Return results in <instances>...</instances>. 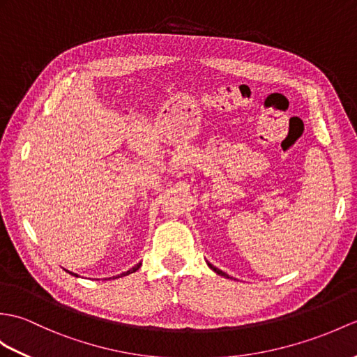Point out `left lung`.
Instances as JSON below:
<instances>
[{"instance_id": "obj_1", "label": "left lung", "mask_w": 357, "mask_h": 357, "mask_svg": "<svg viewBox=\"0 0 357 357\" xmlns=\"http://www.w3.org/2000/svg\"><path fill=\"white\" fill-rule=\"evenodd\" d=\"M208 266H210V268H211V269H213L214 272H216V273H219V275H222V277H228L225 272H222L220 269H218V268H214V266H213V264H210V263H208Z\"/></svg>"}]
</instances>
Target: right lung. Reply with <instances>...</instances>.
<instances>
[{"label": "right lung", "mask_w": 357, "mask_h": 357, "mask_svg": "<svg viewBox=\"0 0 357 357\" xmlns=\"http://www.w3.org/2000/svg\"><path fill=\"white\" fill-rule=\"evenodd\" d=\"M139 266H141V263L135 264V266H134V268H132V269H129L128 272H123V273H120V275H117V277H124V275H129V273H134L135 271H138V269H139ZM76 277H77V275H76Z\"/></svg>", "instance_id": "add662e5"}]
</instances>
